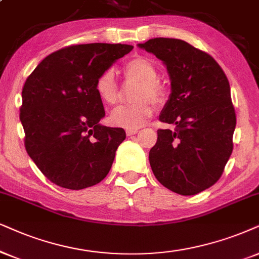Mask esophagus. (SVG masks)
Wrapping results in <instances>:
<instances>
[{
	"label": "esophagus",
	"instance_id": "34e87169",
	"mask_svg": "<svg viewBox=\"0 0 259 259\" xmlns=\"http://www.w3.org/2000/svg\"><path fill=\"white\" fill-rule=\"evenodd\" d=\"M137 133H139V129H126V135L127 136H133Z\"/></svg>",
	"mask_w": 259,
	"mask_h": 259
}]
</instances>
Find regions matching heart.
<instances>
[{
	"instance_id": "obj_1",
	"label": "heart",
	"mask_w": 259,
	"mask_h": 259,
	"mask_svg": "<svg viewBox=\"0 0 259 259\" xmlns=\"http://www.w3.org/2000/svg\"><path fill=\"white\" fill-rule=\"evenodd\" d=\"M123 73L129 81L140 83L136 92V104L130 106H120L111 113V122L126 129H139L148 120L154 112V104L161 105L168 97L167 86L158 77L156 65L149 58L136 56L127 61L123 67ZM96 92L99 99L106 105L118 104L120 91L114 74L106 69L98 75Z\"/></svg>"
}]
</instances>
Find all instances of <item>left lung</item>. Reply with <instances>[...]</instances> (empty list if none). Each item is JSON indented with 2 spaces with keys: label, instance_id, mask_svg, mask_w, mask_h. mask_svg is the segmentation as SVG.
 <instances>
[{
  "label": "left lung",
  "instance_id": "obj_1",
  "mask_svg": "<svg viewBox=\"0 0 259 259\" xmlns=\"http://www.w3.org/2000/svg\"><path fill=\"white\" fill-rule=\"evenodd\" d=\"M140 48L167 67L172 93L159 120L149 163L155 178L176 194L196 195L214 185L233 150L237 116L228 78L217 61L181 39L154 38Z\"/></svg>",
  "mask_w": 259,
  "mask_h": 259
}]
</instances>
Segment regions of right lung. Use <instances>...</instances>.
Returning <instances> with one entry per match:
<instances>
[{
  "instance_id": "add662e5",
  "label": "right lung",
  "mask_w": 259,
  "mask_h": 259,
  "mask_svg": "<svg viewBox=\"0 0 259 259\" xmlns=\"http://www.w3.org/2000/svg\"><path fill=\"white\" fill-rule=\"evenodd\" d=\"M126 44H78L52 52L22 88L25 148L49 181L70 190L90 188L109 173L125 140L122 127L104 126L96 80L133 50Z\"/></svg>"
}]
</instances>
